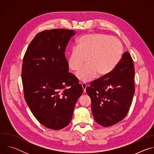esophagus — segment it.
<instances>
[{
	"label": "esophagus",
	"instance_id": "obj_1",
	"mask_svg": "<svg viewBox=\"0 0 154 154\" xmlns=\"http://www.w3.org/2000/svg\"><path fill=\"white\" fill-rule=\"evenodd\" d=\"M82 86L83 90V93H86V87H87V85H86V84H85V83H82Z\"/></svg>",
	"mask_w": 154,
	"mask_h": 154
}]
</instances>
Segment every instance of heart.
Segmentation results:
<instances>
[{
  "label": "heart",
  "instance_id": "heart-1",
  "mask_svg": "<svg viewBox=\"0 0 154 154\" xmlns=\"http://www.w3.org/2000/svg\"><path fill=\"white\" fill-rule=\"evenodd\" d=\"M123 48L116 38L102 33L87 34L82 36L77 42L76 48L69 54L68 65L72 71H79L78 79L88 82L97 75L103 78L116 68L122 55Z\"/></svg>",
  "mask_w": 154,
  "mask_h": 154
}]
</instances>
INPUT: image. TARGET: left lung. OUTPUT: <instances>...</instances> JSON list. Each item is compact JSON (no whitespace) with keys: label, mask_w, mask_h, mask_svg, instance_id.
Here are the masks:
<instances>
[{"label":"left lung","mask_w":154,"mask_h":154,"mask_svg":"<svg viewBox=\"0 0 154 154\" xmlns=\"http://www.w3.org/2000/svg\"><path fill=\"white\" fill-rule=\"evenodd\" d=\"M133 59L125 52L110 74L93 81L86 88L97 123L112 126L126 116L135 93Z\"/></svg>","instance_id":"obj_1"}]
</instances>
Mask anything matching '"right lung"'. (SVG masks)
Segmentation results:
<instances>
[{
	"instance_id": "add662e5",
	"label": "right lung",
	"mask_w": 154,
	"mask_h": 154,
	"mask_svg": "<svg viewBox=\"0 0 154 154\" xmlns=\"http://www.w3.org/2000/svg\"><path fill=\"white\" fill-rule=\"evenodd\" d=\"M74 30L57 29L38 33L27 48L22 67L24 98L38 122L60 130L72 119L83 93L75 76L68 72L65 51Z\"/></svg>"
}]
</instances>
